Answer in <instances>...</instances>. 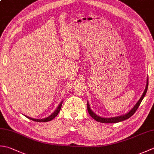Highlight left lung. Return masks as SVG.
Instances as JSON below:
<instances>
[{
    "instance_id": "8db88e82",
    "label": "left lung",
    "mask_w": 154,
    "mask_h": 154,
    "mask_svg": "<svg viewBox=\"0 0 154 154\" xmlns=\"http://www.w3.org/2000/svg\"><path fill=\"white\" fill-rule=\"evenodd\" d=\"M148 78L147 79V83H146V89L143 91V93L142 94V97H140V99L138 102L136 103V104L134 105L132 109L130 110L128 112H127L126 114H124V115L122 116H116V117H112V118H103V117H100L99 116L97 115V114L93 112V110L91 109L90 105L89 103H87V110L88 112H89V114L93 118V119L97 120V122H102V123H116V122H121V121L125 120L128 119H129L130 117H131L135 113L136 110L138 109V108L139 107L140 103L142 101L143 97H145L146 94L147 93V90H148Z\"/></svg>"
}]
</instances>
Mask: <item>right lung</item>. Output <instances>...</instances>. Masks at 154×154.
I'll use <instances>...</instances> for the list:
<instances>
[{"label":"right lung","mask_w":154,"mask_h":154,"mask_svg":"<svg viewBox=\"0 0 154 154\" xmlns=\"http://www.w3.org/2000/svg\"><path fill=\"white\" fill-rule=\"evenodd\" d=\"M62 103H63V101H61V102L60 103V105L58 106V107L57 108V109L54 111V112L52 113V114H51V115H50V116H49L48 117H47V118H45V119H32V118L28 117V116H26V117L28 118V119H30V120H33V121H35V122H49V121H50V120H53V119H54V118L57 115L58 113H59V112H60V110H61V105H62Z\"/></svg>","instance_id":"right-lung-1"}]
</instances>
